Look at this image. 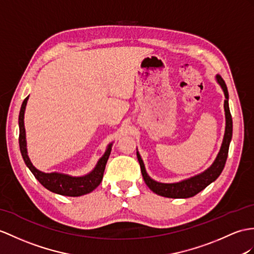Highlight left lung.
Returning <instances> with one entry per match:
<instances>
[{"mask_svg":"<svg viewBox=\"0 0 254 254\" xmlns=\"http://www.w3.org/2000/svg\"><path fill=\"white\" fill-rule=\"evenodd\" d=\"M216 82L220 84L224 91L225 100H224V111H225V120H226V126H225V133L223 142L220 148V152L216 156L213 164L209 167L207 170H205L201 174L197 175L195 177H191L187 180H183L181 182L177 183H160L154 181L153 179L148 177L146 174L143 160H142L140 154L137 152V157L140 164V168L142 172V177L144 179V182L150 188L151 190L157 195L168 197V198H189V197H193L196 194H198L203 189H206L210 183L215 181L218 177L221 175L222 170H223L227 154H228V147L232 140L233 134V121L232 115L230 112V107H228V91L224 79L222 78L219 74L215 76Z\"/></svg>","mask_w":254,"mask_h":254,"instance_id":"8db88e82","label":"left lung"}]
</instances>
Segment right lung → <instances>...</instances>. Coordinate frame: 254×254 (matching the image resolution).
<instances>
[{
    "label": "right lung",
    "mask_w": 254,
    "mask_h": 254,
    "mask_svg": "<svg viewBox=\"0 0 254 254\" xmlns=\"http://www.w3.org/2000/svg\"><path fill=\"white\" fill-rule=\"evenodd\" d=\"M29 97L24 99L21 109L19 112V146L20 152L24 163L28 166V168L32 172L33 176L38 179V181L46 188L48 190L53 193L64 195V196H71L77 197L85 194H88L94 190L99 184L101 183L103 178V172L106 169V165L110 156L111 150H112V143L109 144L106 153L103 156L98 160V163L95 167V169L88 175L83 177H71L69 175L58 174V172H53V174H45L38 170L31 163V160L28 156L27 152V141H26V129H24V111H26V106L28 102Z\"/></svg>",
    "instance_id": "right-lung-1"
}]
</instances>
